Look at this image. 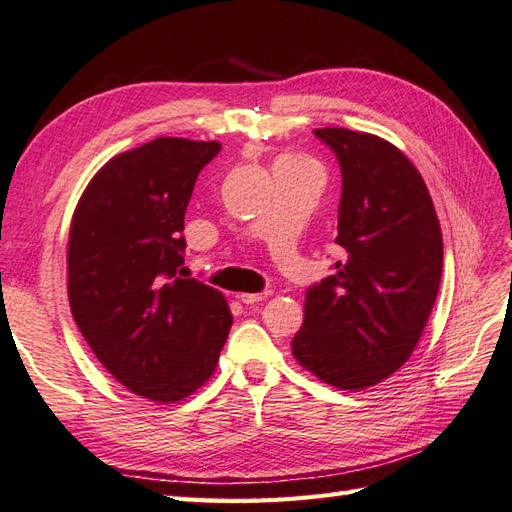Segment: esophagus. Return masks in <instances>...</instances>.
<instances>
[{
  "label": "esophagus",
  "instance_id": "obj_1",
  "mask_svg": "<svg viewBox=\"0 0 512 512\" xmlns=\"http://www.w3.org/2000/svg\"><path fill=\"white\" fill-rule=\"evenodd\" d=\"M269 291H263V293H238V300L245 302V304H256V302H263L269 298Z\"/></svg>",
  "mask_w": 512,
  "mask_h": 512
}]
</instances>
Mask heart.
<instances>
[{
	"label": "heart",
	"mask_w": 512,
	"mask_h": 512,
	"mask_svg": "<svg viewBox=\"0 0 512 512\" xmlns=\"http://www.w3.org/2000/svg\"><path fill=\"white\" fill-rule=\"evenodd\" d=\"M289 160H300V157H291V155H289Z\"/></svg>",
	"instance_id": "obj_1"
}]
</instances>
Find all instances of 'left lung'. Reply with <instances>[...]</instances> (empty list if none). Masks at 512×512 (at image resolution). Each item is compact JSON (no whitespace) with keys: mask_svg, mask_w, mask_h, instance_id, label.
<instances>
[{"mask_svg":"<svg viewBox=\"0 0 512 512\" xmlns=\"http://www.w3.org/2000/svg\"><path fill=\"white\" fill-rule=\"evenodd\" d=\"M342 166L335 243L344 263L306 291L291 350L337 390L361 392L412 357L442 276V232L425 179L379 135L315 129Z\"/></svg>","mask_w":512,"mask_h":512,"instance_id":"left-lung-1","label":"left lung"}]
</instances>
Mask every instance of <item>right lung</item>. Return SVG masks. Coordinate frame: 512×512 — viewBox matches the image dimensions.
<instances>
[{
  "label": "right lung",
  "mask_w": 512,
  "mask_h": 512,
  "mask_svg": "<svg viewBox=\"0 0 512 512\" xmlns=\"http://www.w3.org/2000/svg\"><path fill=\"white\" fill-rule=\"evenodd\" d=\"M219 142L157 138L118 153L76 203L67 295L78 331L129 392L177 403L206 385L230 333L225 295L177 278L184 214Z\"/></svg>",
  "instance_id": "obj_1"
}]
</instances>
